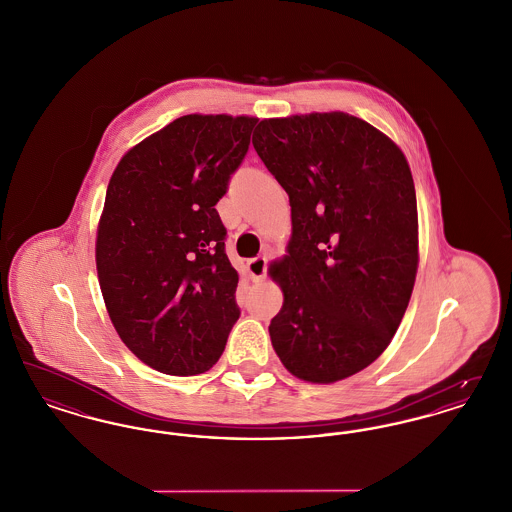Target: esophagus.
I'll use <instances>...</instances> for the list:
<instances>
[{
  "label": "esophagus",
  "instance_id": "34e87169",
  "mask_svg": "<svg viewBox=\"0 0 512 512\" xmlns=\"http://www.w3.org/2000/svg\"><path fill=\"white\" fill-rule=\"evenodd\" d=\"M247 270H249L253 280H263L265 274H267V259L263 255L249 259L247 261Z\"/></svg>",
  "mask_w": 512,
  "mask_h": 512
}]
</instances>
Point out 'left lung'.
<instances>
[{"label": "left lung", "instance_id": "1", "mask_svg": "<svg viewBox=\"0 0 512 512\" xmlns=\"http://www.w3.org/2000/svg\"><path fill=\"white\" fill-rule=\"evenodd\" d=\"M253 147L290 195L292 240L272 265L284 305L272 347L293 376L332 384L374 363L407 311L418 265L413 174L347 113L265 119Z\"/></svg>", "mask_w": 512, "mask_h": 512}]
</instances>
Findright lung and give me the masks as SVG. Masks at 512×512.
<instances>
[{
  "mask_svg": "<svg viewBox=\"0 0 512 512\" xmlns=\"http://www.w3.org/2000/svg\"><path fill=\"white\" fill-rule=\"evenodd\" d=\"M255 124L180 117L132 147L111 176L96 242L99 288L124 345L163 374L209 370L240 318L238 272L215 205Z\"/></svg>",
  "mask_w": 512,
  "mask_h": 512,
  "instance_id": "obj_1",
  "label": "right lung"
}]
</instances>
